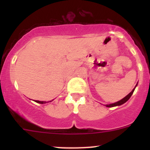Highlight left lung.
<instances>
[{
    "mask_svg": "<svg viewBox=\"0 0 150 150\" xmlns=\"http://www.w3.org/2000/svg\"><path fill=\"white\" fill-rule=\"evenodd\" d=\"M137 84H138V83H137ZM137 84L136 85V86H135V87H134V88L133 89V90L131 91L130 92V93H128V94L126 96H125V97H124L123 99H122L121 100L118 101V102H115V103H112V104H106V105H105L106 107H116V106H120V105H122V104H123L124 103H125V102H126L127 101H128V99H129L130 98H131V96H132V94H133V93H134V90H135L136 87H137Z\"/></svg>",
    "mask_w": 150,
    "mask_h": 150,
    "instance_id": "1",
    "label": "left lung"
}]
</instances>
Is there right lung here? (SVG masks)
Returning a JSON list of instances; mask_svg holds the SVG:
<instances>
[{
	"label": "right lung",
	"mask_w": 150,
	"mask_h": 150,
	"mask_svg": "<svg viewBox=\"0 0 150 150\" xmlns=\"http://www.w3.org/2000/svg\"><path fill=\"white\" fill-rule=\"evenodd\" d=\"M53 101V100H52ZM35 102H37V103H39V104H46L47 103V102H44V101H38V100H35ZM50 102H51V101H50Z\"/></svg>",
	"instance_id": "obj_1"
}]
</instances>
